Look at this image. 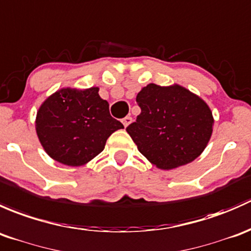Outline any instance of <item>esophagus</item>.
<instances>
[{
	"label": "esophagus",
	"instance_id": "34e87169",
	"mask_svg": "<svg viewBox=\"0 0 251 251\" xmlns=\"http://www.w3.org/2000/svg\"><path fill=\"white\" fill-rule=\"evenodd\" d=\"M122 123H123V126H126H126H128L129 125H130V123H131V117H130V116H126V117L123 118Z\"/></svg>",
	"mask_w": 251,
	"mask_h": 251
}]
</instances>
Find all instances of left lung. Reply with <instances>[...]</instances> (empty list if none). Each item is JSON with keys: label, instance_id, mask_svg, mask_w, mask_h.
Segmentation results:
<instances>
[{"label": "left lung", "instance_id": "8db88e82", "mask_svg": "<svg viewBox=\"0 0 251 251\" xmlns=\"http://www.w3.org/2000/svg\"><path fill=\"white\" fill-rule=\"evenodd\" d=\"M136 102L141 113L126 133L150 163L170 170L201 156L214 126L213 112L202 98L176 83H150L138 93Z\"/></svg>", "mask_w": 251, "mask_h": 251}]
</instances>
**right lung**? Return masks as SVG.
Here are the masks:
<instances>
[{"label":"right lung","mask_w":251,"mask_h":251,"mask_svg":"<svg viewBox=\"0 0 251 251\" xmlns=\"http://www.w3.org/2000/svg\"><path fill=\"white\" fill-rule=\"evenodd\" d=\"M35 126L48 156L69 167L87 164L105 149L113 131L125 128L111 117L98 87L56 90L41 104Z\"/></svg>","instance_id":"right-lung-1"}]
</instances>
